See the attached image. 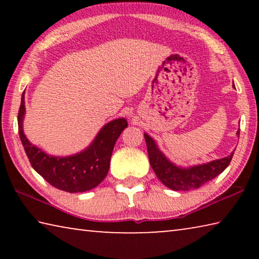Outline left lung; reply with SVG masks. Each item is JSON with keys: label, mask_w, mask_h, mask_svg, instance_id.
Here are the masks:
<instances>
[{"label": "left lung", "mask_w": 259, "mask_h": 259, "mask_svg": "<svg viewBox=\"0 0 259 259\" xmlns=\"http://www.w3.org/2000/svg\"><path fill=\"white\" fill-rule=\"evenodd\" d=\"M236 135L240 136V130ZM144 136H145L148 159H150L152 169L154 170L157 178L166 187L171 188L174 191H190L202 186L203 184L210 182L214 177H217L219 174L224 171L229 166L234 154V153H232L229 156L211 161L209 163L183 169L178 168L166 160V157L156 147L155 142L150 136L146 134Z\"/></svg>", "instance_id": "left-lung-1"}]
</instances>
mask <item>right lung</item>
Listing matches in <instances>:
<instances>
[{
	"instance_id": "right-lung-1",
	"label": "right lung",
	"mask_w": 259,
	"mask_h": 259,
	"mask_svg": "<svg viewBox=\"0 0 259 259\" xmlns=\"http://www.w3.org/2000/svg\"><path fill=\"white\" fill-rule=\"evenodd\" d=\"M25 97L21 96L18 112V131L30 164L35 171L58 190L77 193L93 190L104 181L109 169L114 145L126 126L125 119L109 122L99 131L94 143L80 154L56 157L50 156L32 145L23 131Z\"/></svg>"
}]
</instances>
